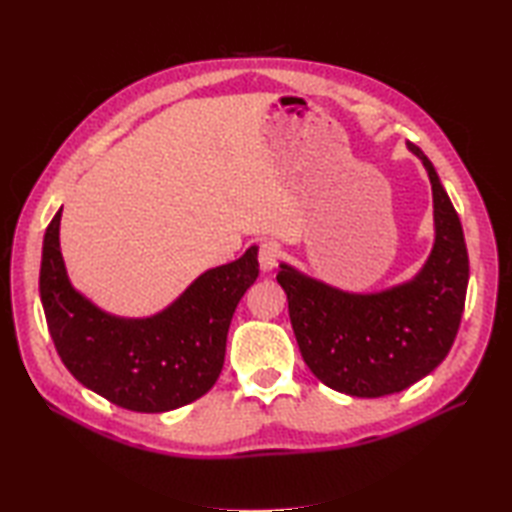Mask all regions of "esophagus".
<instances>
[{"instance_id":"34e87169","label":"esophagus","mask_w":512,"mask_h":512,"mask_svg":"<svg viewBox=\"0 0 512 512\" xmlns=\"http://www.w3.org/2000/svg\"><path fill=\"white\" fill-rule=\"evenodd\" d=\"M279 246L275 242H264L259 244V266H262V270H273L279 262Z\"/></svg>"}]
</instances>
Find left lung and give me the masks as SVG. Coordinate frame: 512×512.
Listing matches in <instances>:
<instances>
[{
    "mask_svg": "<svg viewBox=\"0 0 512 512\" xmlns=\"http://www.w3.org/2000/svg\"><path fill=\"white\" fill-rule=\"evenodd\" d=\"M429 173L436 244L407 284L374 295H352L281 264L277 281L288 295L290 323L303 361L321 383L358 398H380L431 374L458 334L466 286L460 217L431 160L411 145Z\"/></svg>",
    "mask_w": 512,
    "mask_h": 512,
    "instance_id": "obj_1",
    "label": "left lung"
}]
</instances>
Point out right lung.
Here are the masks:
<instances>
[{
	"label": "right lung",
	"mask_w": 512,
	"mask_h": 512,
	"mask_svg": "<svg viewBox=\"0 0 512 512\" xmlns=\"http://www.w3.org/2000/svg\"><path fill=\"white\" fill-rule=\"evenodd\" d=\"M61 209L43 237L39 292L63 365L114 405L162 413L198 400L222 372L226 334L244 292L259 275L257 248L206 270L149 319H118L79 295L59 248Z\"/></svg>",
	"instance_id": "right-lung-1"
}]
</instances>
